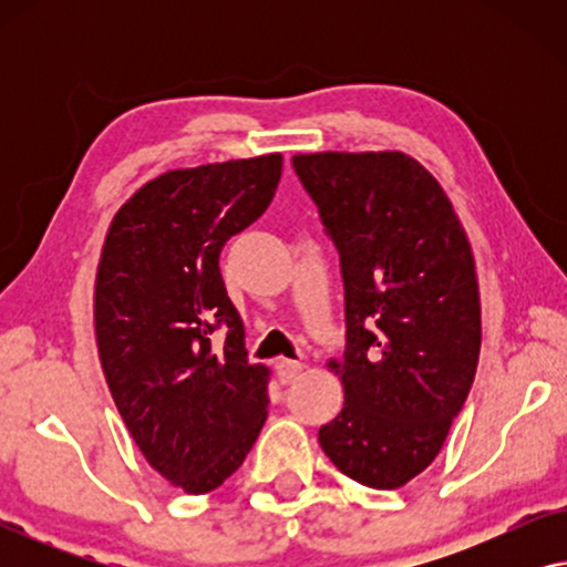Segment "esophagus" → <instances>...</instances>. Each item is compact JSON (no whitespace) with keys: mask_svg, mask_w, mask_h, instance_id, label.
Here are the masks:
<instances>
[{"mask_svg":"<svg viewBox=\"0 0 567 567\" xmlns=\"http://www.w3.org/2000/svg\"><path fill=\"white\" fill-rule=\"evenodd\" d=\"M278 379H281V384H291L293 379H299L301 371H305V363L299 361H278Z\"/></svg>","mask_w":567,"mask_h":567,"instance_id":"34e87169","label":"esophagus"}]
</instances>
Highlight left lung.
<instances>
[{
  "instance_id": "8db88e82",
  "label": "left lung",
  "mask_w": 567,
  "mask_h": 567,
  "mask_svg": "<svg viewBox=\"0 0 567 567\" xmlns=\"http://www.w3.org/2000/svg\"><path fill=\"white\" fill-rule=\"evenodd\" d=\"M340 252L348 348L330 359L343 410L320 429L330 462L394 491L444 446L480 359L470 239L436 177L402 152L293 154Z\"/></svg>"
}]
</instances>
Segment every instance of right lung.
I'll return each instance as SVG.
<instances>
[{"label": "right lung", "mask_w": 567, "mask_h": 567, "mask_svg": "<svg viewBox=\"0 0 567 567\" xmlns=\"http://www.w3.org/2000/svg\"><path fill=\"white\" fill-rule=\"evenodd\" d=\"M281 169L278 152L167 169L118 208L100 252L107 390L144 460L190 495L243 467L268 415L270 369L247 361L219 255L266 212Z\"/></svg>", "instance_id": "add662e5"}]
</instances>
